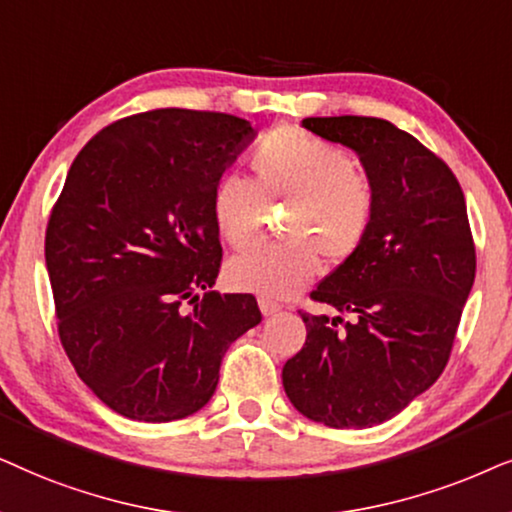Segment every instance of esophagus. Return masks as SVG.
Segmentation results:
<instances>
[{
	"mask_svg": "<svg viewBox=\"0 0 512 512\" xmlns=\"http://www.w3.org/2000/svg\"><path fill=\"white\" fill-rule=\"evenodd\" d=\"M260 309L264 316H274V313L281 311V304L274 302V299H269V297H260Z\"/></svg>",
	"mask_w": 512,
	"mask_h": 512,
	"instance_id": "esophagus-1",
	"label": "esophagus"
}]
</instances>
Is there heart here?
I'll use <instances>...</instances> for the list:
<instances>
[{"label":"heart","instance_id":"obj_1","mask_svg":"<svg viewBox=\"0 0 512 512\" xmlns=\"http://www.w3.org/2000/svg\"><path fill=\"white\" fill-rule=\"evenodd\" d=\"M255 182L222 175L213 189V222L231 248L260 243L269 208L288 206L281 243L227 264V281L264 297H292L320 269L363 248L377 217V189L346 149L292 128L264 135L250 154Z\"/></svg>","mask_w":512,"mask_h":512}]
</instances>
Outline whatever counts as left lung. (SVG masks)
I'll return each instance as SVG.
<instances>
[{"label":"left lung","instance_id":"8db88e82","mask_svg":"<svg viewBox=\"0 0 512 512\" xmlns=\"http://www.w3.org/2000/svg\"><path fill=\"white\" fill-rule=\"evenodd\" d=\"M302 126L360 156L377 217L363 248L311 292L339 316L299 311L306 342L285 363L283 388L304 417L370 428L445 370L475 281L466 199L447 163L391 121L309 117Z\"/></svg>","mask_w":512,"mask_h":512}]
</instances>
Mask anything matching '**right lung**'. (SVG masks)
<instances>
[{
  "mask_svg": "<svg viewBox=\"0 0 512 512\" xmlns=\"http://www.w3.org/2000/svg\"><path fill=\"white\" fill-rule=\"evenodd\" d=\"M252 138L234 114L152 109L102 128L67 173L46 227L58 335L121 417L199 412L229 344L262 320L252 295L213 290V189Z\"/></svg>",
  "mask_w": 512,
  "mask_h": 512,
  "instance_id": "add662e5",
  "label": "right lung"
}]
</instances>
